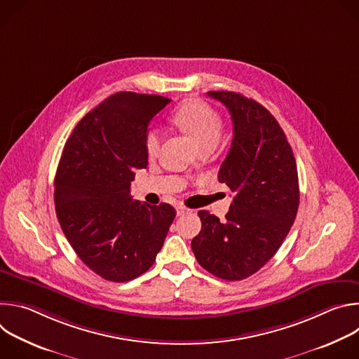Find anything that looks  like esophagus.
<instances>
[{"label":"esophagus","instance_id":"1","mask_svg":"<svg viewBox=\"0 0 359 359\" xmlns=\"http://www.w3.org/2000/svg\"><path fill=\"white\" fill-rule=\"evenodd\" d=\"M176 210H177V216H184V215H187L190 212L186 206H183V204H179Z\"/></svg>","mask_w":359,"mask_h":359}]
</instances>
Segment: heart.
<instances>
[{
  "mask_svg": "<svg viewBox=\"0 0 359 359\" xmlns=\"http://www.w3.org/2000/svg\"><path fill=\"white\" fill-rule=\"evenodd\" d=\"M175 123L189 135L198 149L212 146L219 142L223 130V121L220 115L208 104L201 100H187L173 114ZM161 144V132L156 128H150L144 137V147L149 155H155Z\"/></svg>",
  "mask_w": 359,
  "mask_h": 359,
  "instance_id": "heart-1",
  "label": "heart"
}]
</instances>
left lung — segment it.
Returning a JSON list of instances; mask_svg holds the SVG:
<instances>
[{
	"label": "left lung",
	"mask_w": 359,
	"mask_h": 359,
	"mask_svg": "<svg viewBox=\"0 0 359 359\" xmlns=\"http://www.w3.org/2000/svg\"><path fill=\"white\" fill-rule=\"evenodd\" d=\"M208 95L231 115L233 140L219 182L234 197L223 222L198 212L201 230L191 250L204 270L238 281L273 259L287 237L299 204L298 172L284 130L263 105L230 90Z\"/></svg>",
	"instance_id": "obj_1"
}]
</instances>
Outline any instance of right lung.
Here are the masks:
<instances>
[{"label":"right lung","mask_w":359,"mask_h":359,"mask_svg":"<svg viewBox=\"0 0 359 359\" xmlns=\"http://www.w3.org/2000/svg\"><path fill=\"white\" fill-rule=\"evenodd\" d=\"M170 99L118 92L86 114L67 140L55 175L61 229L99 277L130 281L156 260L176 210L133 200L130 182L147 166L149 122Z\"/></svg>","instance_id":"right-lung-1"}]
</instances>
